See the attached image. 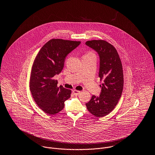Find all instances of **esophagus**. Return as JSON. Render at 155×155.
I'll list each match as a JSON object with an SVG mask.
<instances>
[{
  "mask_svg": "<svg viewBox=\"0 0 155 155\" xmlns=\"http://www.w3.org/2000/svg\"><path fill=\"white\" fill-rule=\"evenodd\" d=\"M73 92L74 93V95H80V93H81V92L80 91H77V90H74L73 91Z\"/></svg>",
  "mask_w": 155,
  "mask_h": 155,
  "instance_id": "34e87169",
  "label": "esophagus"
}]
</instances>
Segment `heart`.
<instances>
[{
    "label": "heart",
    "mask_w": 155,
    "mask_h": 155,
    "mask_svg": "<svg viewBox=\"0 0 155 155\" xmlns=\"http://www.w3.org/2000/svg\"><path fill=\"white\" fill-rule=\"evenodd\" d=\"M93 54L92 53H91V52H89V53H88L86 55H87V54Z\"/></svg>",
    "instance_id": "b5f03b06"
}]
</instances>
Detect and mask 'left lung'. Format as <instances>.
I'll list each match as a JSON object with an SVG mask.
<instances>
[{
  "label": "left lung",
  "mask_w": 155,
  "mask_h": 155,
  "mask_svg": "<svg viewBox=\"0 0 155 155\" xmlns=\"http://www.w3.org/2000/svg\"><path fill=\"white\" fill-rule=\"evenodd\" d=\"M86 45L95 51L99 57V77L103 83L100 85L99 96L93 95L86 106L96 117L109 114L120 100L124 87V75L121 61L116 48L103 40H92Z\"/></svg>",
  "instance_id": "obj_1"
}]
</instances>
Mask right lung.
I'll return each mask as SVG.
<instances>
[{
	"instance_id": "1",
	"label": "right lung",
	"mask_w": 155,
	"mask_h": 155,
	"mask_svg": "<svg viewBox=\"0 0 155 155\" xmlns=\"http://www.w3.org/2000/svg\"><path fill=\"white\" fill-rule=\"evenodd\" d=\"M80 41L52 39L42 47L34 60L31 72L30 88L37 105L48 114H54L64 107L71 91L61 85L53 77L62 71L65 59Z\"/></svg>"
}]
</instances>
